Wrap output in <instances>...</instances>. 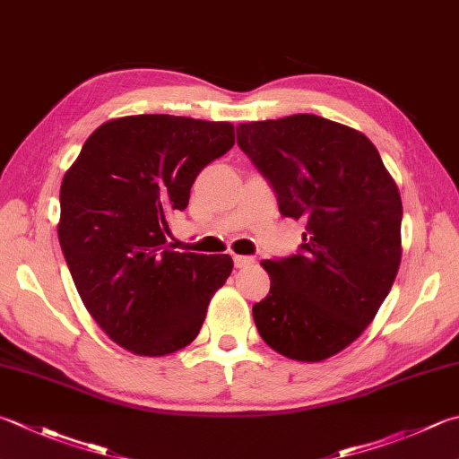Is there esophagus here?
<instances>
[{
    "label": "esophagus",
    "mask_w": 459,
    "mask_h": 459,
    "mask_svg": "<svg viewBox=\"0 0 459 459\" xmlns=\"http://www.w3.org/2000/svg\"><path fill=\"white\" fill-rule=\"evenodd\" d=\"M233 264L236 267H249L255 264V259L252 255H233Z\"/></svg>",
    "instance_id": "1"
}]
</instances>
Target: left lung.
I'll return each mask as SVG.
<instances>
[{
  "label": "left lung",
  "mask_w": 459,
  "mask_h": 459,
  "mask_svg": "<svg viewBox=\"0 0 459 459\" xmlns=\"http://www.w3.org/2000/svg\"><path fill=\"white\" fill-rule=\"evenodd\" d=\"M238 145L306 220L299 254L264 259L270 293L254 306L262 340L281 356L322 361L374 322L402 262V197L368 137L296 114L239 124Z\"/></svg>",
  "instance_id": "8db88e82"
}]
</instances>
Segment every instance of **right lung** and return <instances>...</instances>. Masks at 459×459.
<instances>
[{
    "mask_svg": "<svg viewBox=\"0 0 459 459\" xmlns=\"http://www.w3.org/2000/svg\"><path fill=\"white\" fill-rule=\"evenodd\" d=\"M233 143L230 122L127 116L95 129L65 171L57 236L69 273L109 340L137 356L192 343L230 278V255L179 254L166 236L197 174Z\"/></svg>",
    "mask_w": 459,
    "mask_h": 459,
    "instance_id": "1",
    "label": "right lung"
}]
</instances>
